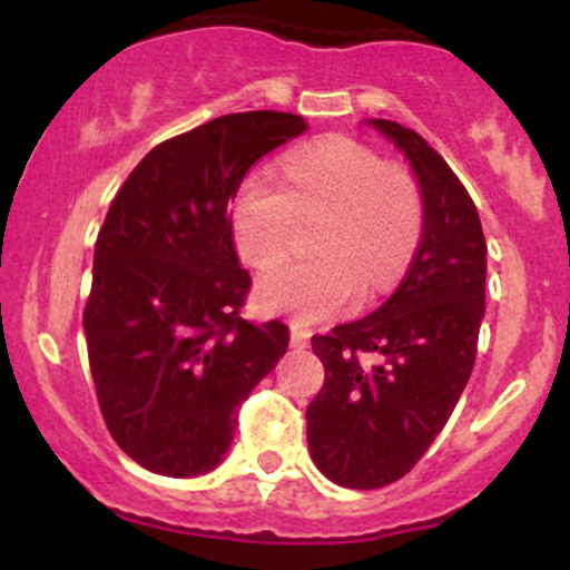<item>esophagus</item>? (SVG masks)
I'll return each instance as SVG.
<instances>
[{"mask_svg":"<svg viewBox=\"0 0 570 570\" xmlns=\"http://www.w3.org/2000/svg\"><path fill=\"white\" fill-rule=\"evenodd\" d=\"M289 335H292V345L294 348H307V340H311V332L299 324H289Z\"/></svg>","mask_w":570,"mask_h":570,"instance_id":"1","label":"esophagus"}]
</instances>
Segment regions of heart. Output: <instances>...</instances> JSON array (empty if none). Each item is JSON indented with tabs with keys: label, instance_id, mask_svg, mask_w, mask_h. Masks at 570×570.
<instances>
[{
	"label": "heart",
	"instance_id": "obj_1",
	"mask_svg": "<svg viewBox=\"0 0 570 570\" xmlns=\"http://www.w3.org/2000/svg\"><path fill=\"white\" fill-rule=\"evenodd\" d=\"M286 181L271 171L240 181L230 212L235 248L265 271L289 254L299 214H326L316 235L322 254L265 273L257 305L311 324L348 311L362 286L367 297L389 292L421 240L415 179L362 144L326 139L289 155Z\"/></svg>",
	"mask_w": 570,
	"mask_h": 570
}]
</instances>
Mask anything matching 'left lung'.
Masks as SVG:
<instances>
[{
  "label": "left lung",
  "mask_w": 570,
  "mask_h": 570,
  "mask_svg": "<svg viewBox=\"0 0 570 570\" xmlns=\"http://www.w3.org/2000/svg\"><path fill=\"white\" fill-rule=\"evenodd\" d=\"M410 163L423 233L407 276L358 322L313 335L324 389L307 404V450L335 485L375 490L402 480L466 389L485 316V235L466 187L423 136L367 120ZM376 356L372 365L361 353Z\"/></svg>",
  "instance_id": "left-lung-1"
}]
</instances>
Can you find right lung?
Segmentation results:
<instances>
[{"label": "right lung", "mask_w": 570, "mask_h": 570, "mask_svg": "<svg viewBox=\"0 0 570 570\" xmlns=\"http://www.w3.org/2000/svg\"><path fill=\"white\" fill-rule=\"evenodd\" d=\"M307 128L289 112H235L158 144L98 230L82 313L109 434L163 476L212 472L238 407L278 364L289 326L240 318L252 278L227 206L248 168Z\"/></svg>", "instance_id": "1"}]
</instances>
